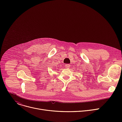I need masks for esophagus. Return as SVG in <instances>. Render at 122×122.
Wrapping results in <instances>:
<instances>
[{"instance_id": "obj_1", "label": "esophagus", "mask_w": 122, "mask_h": 122, "mask_svg": "<svg viewBox=\"0 0 122 122\" xmlns=\"http://www.w3.org/2000/svg\"><path fill=\"white\" fill-rule=\"evenodd\" d=\"M65 67H66V68H69V67H70V65L66 64L65 65Z\"/></svg>"}]
</instances>
